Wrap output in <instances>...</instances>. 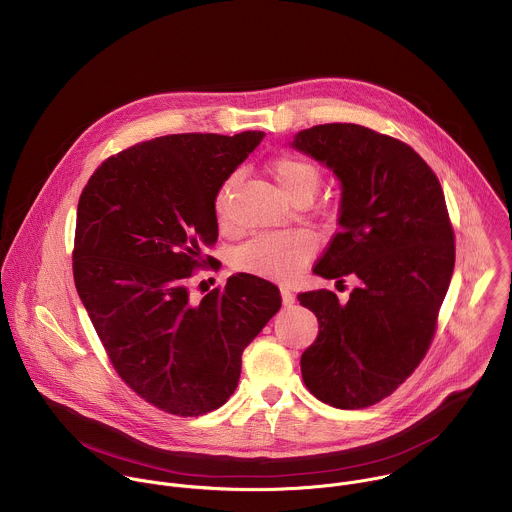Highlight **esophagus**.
Masks as SVG:
<instances>
[{"label": "esophagus", "instance_id": "obj_1", "mask_svg": "<svg viewBox=\"0 0 512 512\" xmlns=\"http://www.w3.org/2000/svg\"><path fill=\"white\" fill-rule=\"evenodd\" d=\"M280 296H282V304L284 306H294V302H296V298H294V294L288 290V288H280Z\"/></svg>", "mask_w": 512, "mask_h": 512}]
</instances>
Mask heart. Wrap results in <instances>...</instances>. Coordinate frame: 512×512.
<instances>
[{
	"label": "heart",
	"mask_w": 512,
	"mask_h": 512,
	"mask_svg": "<svg viewBox=\"0 0 512 512\" xmlns=\"http://www.w3.org/2000/svg\"><path fill=\"white\" fill-rule=\"evenodd\" d=\"M270 174L280 186V190L294 202L296 198L314 194L320 188V169L300 157H282L270 165ZM234 180H228L216 194L214 210L220 226L230 220ZM316 240L304 230H282V232H262L242 244L234 256L232 266L238 272H246L260 278L290 280L294 278L314 256Z\"/></svg>",
	"instance_id": "1"
}]
</instances>
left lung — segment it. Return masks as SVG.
Listing matches in <instances>:
<instances>
[{
    "label": "left lung",
    "mask_w": 512,
    "mask_h": 512,
    "mask_svg": "<svg viewBox=\"0 0 512 512\" xmlns=\"http://www.w3.org/2000/svg\"><path fill=\"white\" fill-rule=\"evenodd\" d=\"M290 147L341 184L340 232L314 274L359 280L345 304L330 290L298 296L320 324L302 377L324 403L369 407L413 373L435 334L455 268L443 188L409 145L361 125L304 129Z\"/></svg>",
    "instance_id": "1"
}]
</instances>
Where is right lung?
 I'll return each mask as SVG.
<instances>
[{"mask_svg": "<svg viewBox=\"0 0 512 512\" xmlns=\"http://www.w3.org/2000/svg\"><path fill=\"white\" fill-rule=\"evenodd\" d=\"M264 133L167 135L107 159L77 206V294L123 381L182 417L234 393L242 351L280 310V290L234 274L198 304L186 280L212 266L216 194Z\"/></svg>", "mask_w": 512, "mask_h": 512, "instance_id": "obj_1", "label": "right lung"}]
</instances>
